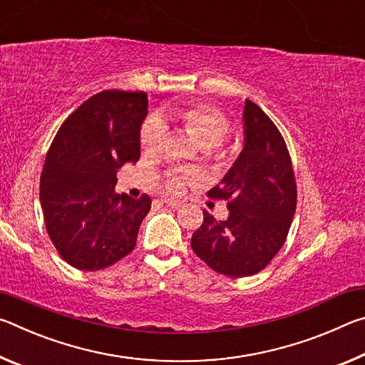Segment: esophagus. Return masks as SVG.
Instances as JSON below:
<instances>
[{
    "label": "esophagus",
    "mask_w": 365,
    "mask_h": 365,
    "mask_svg": "<svg viewBox=\"0 0 365 365\" xmlns=\"http://www.w3.org/2000/svg\"><path fill=\"white\" fill-rule=\"evenodd\" d=\"M160 202H163V205H168V206H170L172 209L180 207V202H178V201H174V200H160Z\"/></svg>",
    "instance_id": "34e87169"
}]
</instances>
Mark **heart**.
Returning <instances> with one entry per match:
<instances>
[{"label":"heart","instance_id":"heart-1","mask_svg":"<svg viewBox=\"0 0 365 365\" xmlns=\"http://www.w3.org/2000/svg\"><path fill=\"white\" fill-rule=\"evenodd\" d=\"M169 119L175 120L200 143L205 150L217 148L225 140L230 123L220 109L205 103L183 104L165 110ZM165 127L159 117H150L143 122L140 130V143L145 151H156L163 143ZM188 175L169 174L165 177V187L169 191H180Z\"/></svg>","mask_w":365,"mask_h":365}]
</instances>
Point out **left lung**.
I'll use <instances>...</instances> for the list:
<instances>
[{
	"instance_id": "8db88e82",
	"label": "left lung",
	"mask_w": 365,
	"mask_h": 365,
	"mask_svg": "<svg viewBox=\"0 0 365 365\" xmlns=\"http://www.w3.org/2000/svg\"><path fill=\"white\" fill-rule=\"evenodd\" d=\"M245 146L222 182L207 191L225 200L228 219L205 211L191 237V250L212 270L227 277L255 275L285 243L296 211V178L288 148L270 117L245 101Z\"/></svg>"
}]
</instances>
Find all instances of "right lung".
<instances>
[{
  "instance_id": "obj_1",
  "label": "right lung",
  "mask_w": 365,
  "mask_h": 365,
  "mask_svg": "<svg viewBox=\"0 0 365 365\" xmlns=\"http://www.w3.org/2000/svg\"><path fill=\"white\" fill-rule=\"evenodd\" d=\"M143 91L104 90L59 127L46 153L40 202L48 237L78 270H101L130 255L151 197L114 193L117 169L140 159Z\"/></svg>"
}]
</instances>
